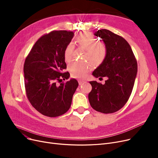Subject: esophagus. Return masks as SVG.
Masks as SVG:
<instances>
[{"instance_id": "esophagus-1", "label": "esophagus", "mask_w": 158, "mask_h": 158, "mask_svg": "<svg viewBox=\"0 0 158 158\" xmlns=\"http://www.w3.org/2000/svg\"><path fill=\"white\" fill-rule=\"evenodd\" d=\"M85 82V81L83 80V79H79V80H78V82H79V85H82V83H84Z\"/></svg>"}]
</instances>
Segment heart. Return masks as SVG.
<instances>
[{
    "mask_svg": "<svg viewBox=\"0 0 158 158\" xmlns=\"http://www.w3.org/2000/svg\"><path fill=\"white\" fill-rule=\"evenodd\" d=\"M77 45L86 51L84 60L89 61L94 66L100 65L105 60L107 55V48L104 43L98 42V39L89 32H84L77 35L76 38ZM73 45L69 44L66 46L63 57L66 63L72 60ZM91 69V64L86 61L71 63L68 70L73 78H82L85 77Z\"/></svg>",
    "mask_w": 158,
    "mask_h": 158,
    "instance_id": "b5f03b06",
    "label": "heart"
}]
</instances>
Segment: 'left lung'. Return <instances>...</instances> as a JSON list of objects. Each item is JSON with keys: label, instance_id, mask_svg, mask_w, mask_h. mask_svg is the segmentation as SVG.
Listing matches in <instances>:
<instances>
[{"label": "left lung", "instance_id": "obj_1", "mask_svg": "<svg viewBox=\"0 0 158 158\" xmlns=\"http://www.w3.org/2000/svg\"><path fill=\"white\" fill-rule=\"evenodd\" d=\"M102 39L107 48L103 63L93 72L95 77H106L105 84L90 81L92 89L88 94L92 108L102 113H113L126 104L133 88L138 64L127 41L107 29L94 34Z\"/></svg>", "mask_w": 158, "mask_h": 158}]
</instances>
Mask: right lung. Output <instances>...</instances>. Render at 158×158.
<instances>
[{"mask_svg":"<svg viewBox=\"0 0 158 158\" xmlns=\"http://www.w3.org/2000/svg\"><path fill=\"white\" fill-rule=\"evenodd\" d=\"M73 32L53 31L40 37L32 47L23 66L26 95L39 113L48 117H59L67 111L79 85L76 79L69 81L63 52ZM60 83V84H58Z\"/></svg>","mask_w":158,"mask_h":158,"instance_id":"obj_1","label":"right lung"}]
</instances>
